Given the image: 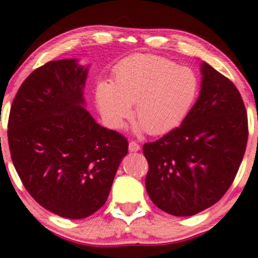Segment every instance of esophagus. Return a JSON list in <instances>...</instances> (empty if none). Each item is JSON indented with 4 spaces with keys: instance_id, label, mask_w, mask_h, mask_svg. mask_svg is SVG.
<instances>
[{
    "instance_id": "esophagus-1",
    "label": "esophagus",
    "mask_w": 258,
    "mask_h": 258,
    "mask_svg": "<svg viewBox=\"0 0 258 258\" xmlns=\"http://www.w3.org/2000/svg\"><path fill=\"white\" fill-rule=\"evenodd\" d=\"M140 151V146L136 142H129V152H138Z\"/></svg>"
}]
</instances>
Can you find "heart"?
Returning <instances> with one entry per match:
<instances>
[{
  "instance_id": "b5f03b06",
  "label": "heart",
  "mask_w": 258,
  "mask_h": 258,
  "mask_svg": "<svg viewBox=\"0 0 258 258\" xmlns=\"http://www.w3.org/2000/svg\"><path fill=\"white\" fill-rule=\"evenodd\" d=\"M199 93L192 69L154 55H135L114 68L113 85L100 82L95 91L99 112L106 123L120 129L132 116L140 122L135 134L163 135L185 119Z\"/></svg>"
}]
</instances>
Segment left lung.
I'll use <instances>...</instances> for the list:
<instances>
[{"label": "left lung", "instance_id": "obj_1", "mask_svg": "<svg viewBox=\"0 0 258 258\" xmlns=\"http://www.w3.org/2000/svg\"><path fill=\"white\" fill-rule=\"evenodd\" d=\"M201 75L199 98L182 124L144 146L148 196L176 217H191L217 203L246 148L247 116L239 91L206 62Z\"/></svg>", "mask_w": 258, "mask_h": 258}]
</instances>
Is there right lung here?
Here are the masks:
<instances>
[{
	"label": "right lung",
	"instance_id": "right-lung-1",
	"mask_svg": "<svg viewBox=\"0 0 258 258\" xmlns=\"http://www.w3.org/2000/svg\"><path fill=\"white\" fill-rule=\"evenodd\" d=\"M90 66L47 62L13 100L8 144L15 170L41 207L67 219L90 217L106 202L128 141L85 109Z\"/></svg>",
	"mask_w": 258,
	"mask_h": 258
}]
</instances>
